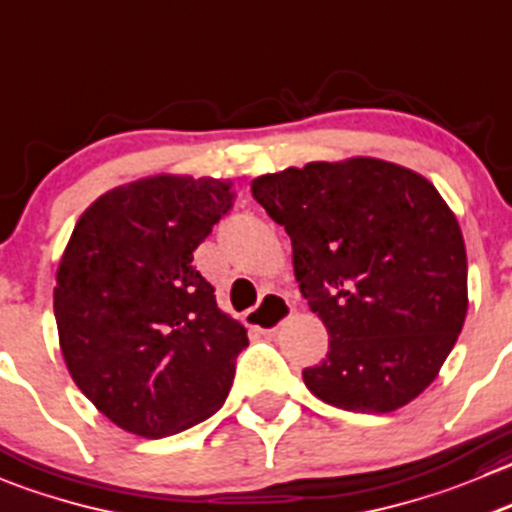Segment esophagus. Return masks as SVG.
Masks as SVG:
<instances>
[{
  "instance_id": "obj_1",
  "label": "esophagus",
  "mask_w": 512,
  "mask_h": 512,
  "mask_svg": "<svg viewBox=\"0 0 512 512\" xmlns=\"http://www.w3.org/2000/svg\"><path fill=\"white\" fill-rule=\"evenodd\" d=\"M290 312L292 307L285 297L277 292H267L260 305L245 312V322L260 332H275L290 317Z\"/></svg>"
}]
</instances>
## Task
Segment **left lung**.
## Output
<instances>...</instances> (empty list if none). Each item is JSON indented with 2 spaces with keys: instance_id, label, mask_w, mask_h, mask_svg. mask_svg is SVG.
I'll use <instances>...</instances> for the list:
<instances>
[{
  "instance_id": "left-lung-1",
  "label": "left lung",
  "mask_w": 512,
  "mask_h": 512,
  "mask_svg": "<svg viewBox=\"0 0 512 512\" xmlns=\"http://www.w3.org/2000/svg\"><path fill=\"white\" fill-rule=\"evenodd\" d=\"M285 227L300 292L330 335L302 370L322 403L393 413L438 377L468 315V257L448 202L375 157L310 162L252 180Z\"/></svg>"
}]
</instances>
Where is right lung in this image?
I'll list each match as a JSON object with an SVG mask.
<instances>
[{
  "label": "right lung",
  "mask_w": 512,
  "mask_h": 512,
  "mask_svg": "<svg viewBox=\"0 0 512 512\" xmlns=\"http://www.w3.org/2000/svg\"><path fill=\"white\" fill-rule=\"evenodd\" d=\"M230 180L119 185L74 225L57 267L59 350L117 428L167 438L225 405L247 330L217 307L192 252L232 207Z\"/></svg>",
  "instance_id": "add662e5"
}]
</instances>
